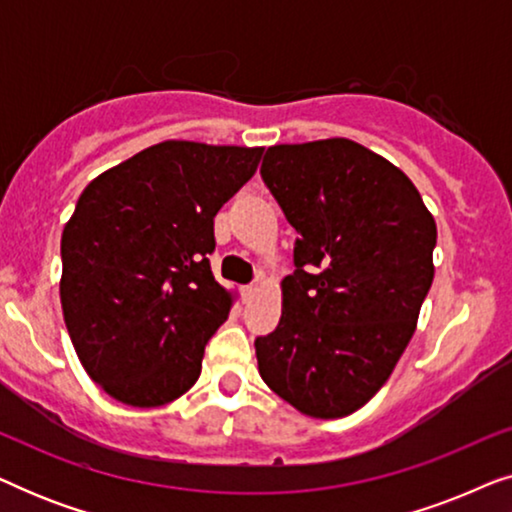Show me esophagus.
I'll use <instances>...</instances> for the list:
<instances>
[{"instance_id": "1", "label": "esophagus", "mask_w": 512, "mask_h": 512, "mask_svg": "<svg viewBox=\"0 0 512 512\" xmlns=\"http://www.w3.org/2000/svg\"><path fill=\"white\" fill-rule=\"evenodd\" d=\"M258 284H247V286H242V296H244V300H251L254 296H258Z\"/></svg>"}]
</instances>
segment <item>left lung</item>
Masks as SVG:
<instances>
[{
	"label": "left lung",
	"mask_w": 512,
	"mask_h": 512,
	"mask_svg": "<svg viewBox=\"0 0 512 512\" xmlns=\"http://www.w3.org/2000/svg\"><path fill=\"white\" fill-rule=\"evenodd\" d=\"M261 177L300 237L258 373L307 417L352 415L415 333L436 221L396 165L345 137L270 146Z\"/></svg>",
	"instance_id": "8db88e82"
}]
</instances>
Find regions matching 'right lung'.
Instances as JSON below:
<instances>
[{"label": "right lung", "mask_w": 512, "mask_h": 512, "mask_svg": "<svg viewBox=\"0 0 512 512\" xmlns=\"http://www.w3.org/2000/svg\"><path fill=\"white\" fill-rule=\"evenodd\" d=\"M261 156L167 139L83 188L62 230L60 303L81 366L111 398L158 408L198 382L233 305L209 268L214 216Z\"/></svg>", "instance_id": "right-lung-1"}]
</instances>
